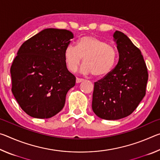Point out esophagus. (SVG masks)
<instances>
[{
  "instance_id": "1",
  "label": "esophagus",
  "mask_w": 160,
  "mask_h": 160,
  "mask_svg": "<svg viewBox=\"0 0 160 160\" xmlns=\"http://www.w3.org/2000/svg\"><path fill=\"white\" fill-rule=\"evenodd\" d=\"M84 80L83 79H81V78H76V83H80L81 82H83Z\"/></svg>"
}]
</instances>
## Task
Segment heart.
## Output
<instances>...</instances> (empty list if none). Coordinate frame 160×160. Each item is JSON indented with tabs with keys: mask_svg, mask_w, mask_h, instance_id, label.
<instances>
[{
	"mask_svg": "<svg viewBox=\"0 0 160 160\" xmlns=\"http://www.w3.org/2000/svg\"><path fill=\"white\" fill-rule=\"evenodd\" d=\"M117 57V51L113 46L92 35L81 37L76 47L69 45L64 51L65 62L69 70L75 71L83 60L85 63L81 67V72L92 73L99 78L110 73Z\"/></svg>",
	"mask_w": 160,
	"mask_h": 160,
	"instance_id": "b5f03b06",
	"label": "heart"
}]
</instances>
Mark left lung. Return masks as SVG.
Segmentation results:
<instances>
[{"mask_svg":"<svg viewBox=\"0 0 160 160\" xmlns=\"http://www.w3.org/2000/svg\"><path fill=\"white\" fill-rule=\"evenodd\" d=\"M118 51L114 69L94 82L92 108L105 120H118L133 112L145 95L148 69L141 51L120 31L113 35Z\"/></svg>","mask_w":160,"mask_h":160,"instance_id":"left-lung-1","label":"left lung"}]
</instances>
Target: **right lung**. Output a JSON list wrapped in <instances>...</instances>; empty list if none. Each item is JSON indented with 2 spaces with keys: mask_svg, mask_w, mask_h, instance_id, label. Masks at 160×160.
I'll use <instances>...</instances> for the list:
<instances>
[{
  "mask_svg": "<svg viewBox=\"0 0 160 160\" xmlns=\"http://www.w3.org/2000/svg\"><path fill=\"white\" fill-rule=\"evenodd\" d=\"M73 34L66 29H43L23 43L10 68L12 92L32 117L49 118L63 109L66 94L75 85L64 51Z\"/></svg>",
  "mask_w": 160,
  "mask_h": 160,
  "instance_id": "right-lung-1",
  "label": "right lung"
}]
</instances>
